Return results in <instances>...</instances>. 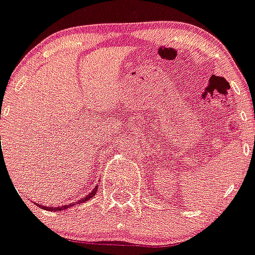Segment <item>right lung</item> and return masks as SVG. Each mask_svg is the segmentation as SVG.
<instances>
[{"label":"right lung","mask_w":255,"mask_h":255,"mask_svg":"<svg viewBox=\"0 0 255 255\" xmlns=\"http://www.w3.org/2000/svg\"><path fill=\"white\" fill-rule=\"evenodd\" d=\"M97 185L96 186L94 187V189H92V191L90 192V194H87L86 196L85 197H82L81 200H78V201L76 202H71V204H69V205H65V206H58V207H49V206H45V205H39V207L40 208H43V210H47V211H55V212H59V211H63V210H68V208H70V207H74L75 206V205H80V204H84V202H86V201H89L90 199H91L92 196H95V195H96V191H97ZM37 205V204H35Z\"/></svg>","instance_id":"add662e5"}]
</instances>
